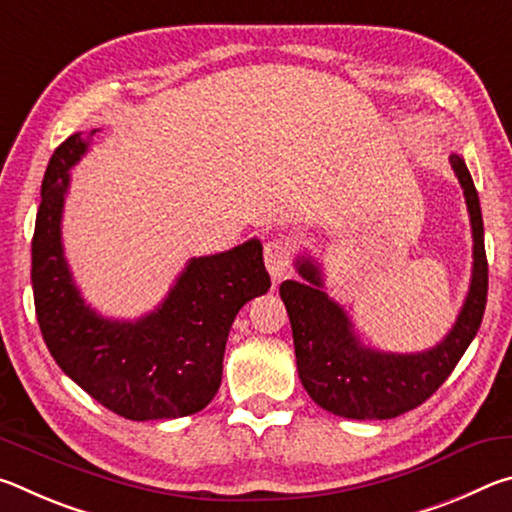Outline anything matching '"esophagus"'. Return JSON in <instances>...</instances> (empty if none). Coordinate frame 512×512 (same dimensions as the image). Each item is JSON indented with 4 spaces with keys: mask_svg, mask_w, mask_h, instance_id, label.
<instances>
[{
    "mask_svg": "<svg viewBox=\"0 0 512 512\" xmlns=\"http://www.w3.org/2000/svg\"><path fill=\"white\" fill-rule=\"evenodd\" d=\"M264 262L268 273L273 277H282L291 266V246L282 239H271L264 246Z\"/></svg>",
    "mask_w": 512,
    "mask_h": 512,
    "instance_id": "34e87169",
    "label": "esophagus"
}]
</instances>
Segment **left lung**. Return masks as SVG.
Segmentation results:
<instances>
[{
  "instance_id": "1",
  "label": "left lung",
  "mask_w": 512,
  "mask_h": 512,
  "mask_svg": "<svg viewBox=\"0 0 512 512\" xmlns=\"http://www.w3.org/2000/svg\"><path fill=\"white\" fill-rule=\"evenodd\" d=\"M449 164L463 187L472 223V280L461 314L443 341L415 354L379 352L361 345L339 302L323 291V273L311 257H298L302 282L280 284L296 348L298 375L311 400L325 411L352 420H388L415 409L452 375L479 332L488 300V259L483 246L479 194L458 153Z\"/></svg>"
}]
</instances>
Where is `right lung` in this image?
I'll use <instances>...</instances> for the list:
<instances>
[{
	"label": "right lung",
	"instance_id": "1",
	"mask_svg": "<svg viewBox=\"0 0 512 512\" xmlns=\"http://www.w3.org/2000/svg\"><path fill=\"white\" fill-rule=\"evenodd\" d=\"M69 135L51 155L31 244L36 316L51 357L85 393L128 420L198 413L221 386L223 352L239 309L271 287L262 244L192 257L162 305L137 320H112L85 305L69 271L60 223L69 169L90 137Z\"/></svg>",
	"mask_w": 512,
	"mask_h": 512
}]
</instances>
